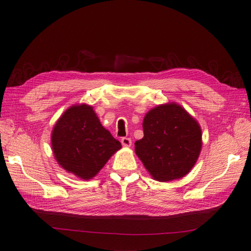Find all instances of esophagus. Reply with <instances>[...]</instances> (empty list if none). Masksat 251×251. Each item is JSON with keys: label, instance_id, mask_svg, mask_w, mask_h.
I'll return each mask as SVG.
<instances>
[{"label": "esophagus", "instance_id": "1", "mask_svg": "<svg viewBox=\"0 0 251 251\" xmlns=\"http://www.w3.org/2000/svg\"><path fill=\"white\" fill-rule=\"evenodd\" d=\"M121 142H122L123 147L129 148V147L131 146V139H130V138H127V137L122 138V139H121Z\"/></svg>", "mask_w": 251, "mask_h": 251}]
</instances>
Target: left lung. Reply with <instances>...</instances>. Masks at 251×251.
Returning <instances> with one entry per match:
<instances>
[{"mask_svg":"<svg viewBox=\"0 0 251 251\" xmlns=\"http://www.w3.org/2000/svg\"><path fill=\"white\" fill-rule=\"evenodd\" d=\"M143 138L135 152L154 180L167 182L188 175L201 150V129L193 116L176 102L159 104L146 114Z\"/></svg>","mask_w":251,"mask_h":251,"instance_id":"8db88e82","label":"left lung"}]
</instances>
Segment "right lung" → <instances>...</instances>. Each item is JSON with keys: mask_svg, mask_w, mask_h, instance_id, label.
Here are the masks:
<instances>
[{"mask_svg": "<svg viewBox=\"0 0 251 251\" xmlns=\"http://www.w3.org/2000/svg\"><path fill=\"white\" fill-rule=\"evenodd\" d=\"M50 137L57 163L83 180L93 179L122 148L86 103L71 105L63 112Z\"/></svg>", "mask_w": 251, "mask_h": 251, "instance_id": "add662e5", "label": "right lung"}]
</instances>
